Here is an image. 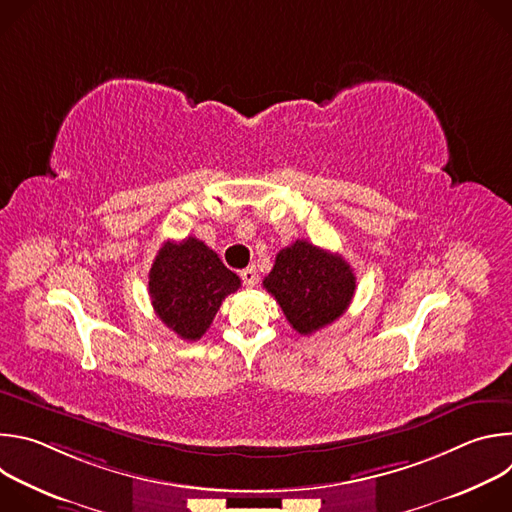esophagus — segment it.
<instances>
[{
    "label": "esophagus",
    "instance_id": "obj_1",
    "mask_svg": "<svg viewBox=\"0 0 512 512\" xmlns=\"http://www.w3.org/2000/svg\"><path fill=\"white\" fill-rule=\"evenodd\" d=\"M241 277H243V283H245L247 287H255V285L259 283V273H257L255 265L243 269V271H241Z\"/></svg>",
    "mask_w": 512,
    "mask_h": 512
}]
</instances>
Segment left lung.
Instances as JSON below:
<instances>
[{
	"instance_id": "1",
	"label": "left lung",
	"mask_w": 512,
	"mask_h": 512,
	"mask_svg": "<svg viewBox=\"0 0 512 512\" xmlns=\"http://www.w3.org/2000/svg\"><path fill=\"white\" fill-rule=\"evenodd\" d=\"M263 287L294 330L308 336L348 310L356 277L342 255L298 239L277 253Z\"/></svg>"
}]
</instances>
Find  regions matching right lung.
Here are the masks:
<instances>
[{"mask_svg":"<svg viewBox=\"0 0 512 512\" xmlns=\"http://www.w3.org/2000/svg\"><path fill=\"white\" fill-rule=\"evenodd\" d=\"M239 287V275L196 237L166 241L150 269L154 312L184 340L202 338L223 300Z\"/></svg>","mask_w":512,"mask_h":512,"instance_id":"obj_1","label":"right lung"}]
</instances>
